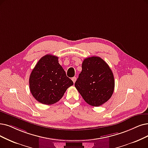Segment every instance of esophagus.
Listing matches in <instances>:
<instances>
[{
	"label": "esophagus",
	"mask_w": 148,
	"mask_h": 148,
	"mask_svg": "<svg viewBox=\"0 0 148 148\" xmlns=\"http://www.w3.org/2000/svg\"><path fill=\"white\" fill-rule=\"evenodd\" d=\"M72 79V81H73V83H75L76 80V77H73Z\"/></svg>",
	"instance_id": "34e87169"
}]
</instances>
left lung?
Wrapping results in <instances>:
<instances>
[{
	"mask_svg": "<svg viewBox=\"0 0 148 148\" xmlns=\"http://www.w3.org/2000/svg\"><path fill=\"white\" fill-rule=\"evenodd\" d=\"M75 86L87 103L98 107L107 102L113 94L114 75L101 58H87L82 62V71Z\"/></svg>",
	"mask_w": 148,
	"mask_h": 148,
	"instance_id": "left-lung-1",
	"label": "left lung"
}]
</instances>
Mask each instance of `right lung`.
Here are the masks:
<instances>
[{"label": "right lung", "mask_w": 148, "mask_h": 148, "mask_svg": "<svg viewBox=\"0 0 148 148\" xmlns=\"http://www.w3.org/2000/svg\"><path fill=\"white\" fill-rule=\"evenodd\" d=\"M73 84L58 62V57L46 55L41 58L29 76V89L33 97L44 104L60 101Z\"/></svg>", "instance_id": "1"}]
</instances>
